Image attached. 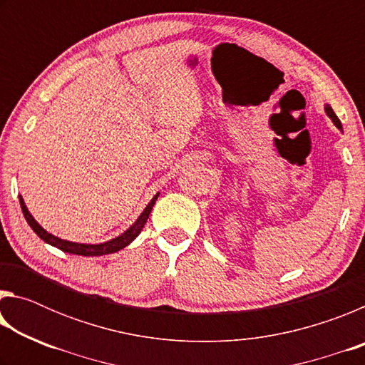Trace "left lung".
I'll return each instance as SVG.
<instances>
[{"label":"left lung","mask_w":365,"mask_h":365,"mask_svg":"<svg viewBox=\"0 0 365 365\" xmlns=\"http://www.w3.org/2000/svg\"><path fill=\"white\" fill-rule=\"evenodd\" d=\"M325 113H327V115H329V117H330V119H331V122H333V123H335V125H336V128H339V130H341V132H343L341 122H339V119H338V117H336V114H335V113H333V109L330 108V104H325Z\"/></svg>","instance_id":"1"}]
</instances>
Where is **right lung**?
<instances>
[{
  "mask_svg": "<svg viewBox=\"0 0 365 365\" xmlns=\"http://www.w3.org/2000/svg\"><path fill=\"white\" fill-rule=\"evenodd\" d=\"M158 195L153 196V200L148 202V206L145 207V211L140 214V217L133 222V224L127 228L125 232L120 233L119 237H115L113 240H109V242H104V243H98V245H86V243H76V242H67V240L63 238H58L54 237V235L48 233L45 228H43L38 222L34 219V215L29 212V209L26 206V202H24L22 196L19 195V202H21V207H22V212H24V217H26L27 224L32 227V230L38 235V237L43 240V242L54 246V248H58L64 252H69V255H77V256H103V255H110V252H117L125 248V246L130 245L135 238L138 237L140 232L143 230V227L146 224L148 217H150V212L154 206V202L158 200Z\"/></svg>",
  "mask_w": 365,
  "mask_h": 365,
  "instance_id": "1",
  "label": "right lung"
}]
</instances>
